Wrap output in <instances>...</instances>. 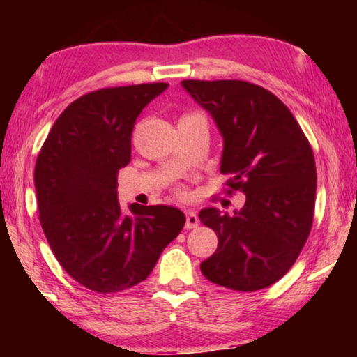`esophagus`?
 Instances as JSON below:
<instances>
[{
  "mask_svg": "<svg viewBox=\"0 0 357 357\" xmlns=\"http://www.w3.org/2000/svg\"><path fill=\"white\" fill-rule=\"evenodd\" d=\"M185 218H187V221H185V227H187V229L198 227L199 219H198V216H197V213L192 211V209H188V211L185 213Z\"/></svg>",
  "mask_w": 357,
  "mask_h": 357,
  "instance_id": "34e87169",
  "label": "esophagus"
}]
</instances>
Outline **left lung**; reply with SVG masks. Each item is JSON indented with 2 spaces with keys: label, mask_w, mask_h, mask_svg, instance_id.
Here are the masks:
<instances>
[{
  "label": "left lung",
  "mask_w": 357,
  "mask_h": 357,
  "mask_svg": "<svg viewBox=\"0 0 357 357\" xmlns=\"http://www.w3.org/2000/svg\"><path fill=\"white\" fill-rule=\"evenodd\" d=\"M182 86L221 131L227 193L245 195L234 216L216 208L199 211L219 241L202 273L234 291L275 284L294 265L314 221L317 170L309 139L291 110L260 86L237 79Z\"/></svg>",
  "instance_id": "left-lung-1"
}]
</instances>
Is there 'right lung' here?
<instances>
[{"mask_svg":"<svg viewBox=\"0 0 357 357\" xmlns=\"http://www.w3.org/2000/svg\"><path fill=\"white\" fill-rule=\"evenodd\" d=\"M167 82L107 87L79 97L53 123L36 162L38 214L73 280L109 294L144 281L183 229L177 208L121 209L116 175L131 160L135 121Z\"/></svg>","mask_w":357,"mask_h":357,"instance_id":"1","label":"right lung"}]
</instances>
